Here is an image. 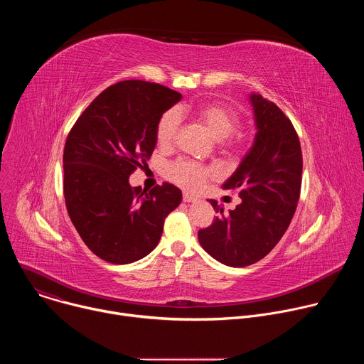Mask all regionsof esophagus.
Returning <instances> with one entry per match:
<instances>
[{
  "label": "esophagus",
  "mask_w": 364,
  "mask_h": 364,
  "mask_svg": "<svg viewBox=\"0 0 364 364\" xmlns=\"http://www.w3.org/2000/svg\"><path fill=\"white\" fill-rule=\"evenodd\" d=\"M183 200L186 201V203H196L198 198L196 197V196H193V194H188V193H184L183 194Z\"/></svg>",
  "instance_id": "34e87169"
}]
</instances>
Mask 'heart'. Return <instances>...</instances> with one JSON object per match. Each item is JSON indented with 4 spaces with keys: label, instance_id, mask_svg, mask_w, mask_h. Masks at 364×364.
Segmentation results:
<instances>
[{
    "label": "heart",
    "instance_id": "obj_1",
    "mask_svg": "<svg viewBox=\"0 0 364 364\" xmlns=\"http://www.w3.org/2000/svg\"><path fill=\"white\" fill-rule=\"evenodd\" d=\"M194 119L203 125L215 139L222 141L223 146L229 151H236L242 142L243 135H237L232 138V132L237 128L240 122V117L237 111L225 105V103H209V105H201L193 109ZM180 128V118L176 111L166 112L155 129V141L159 148L170 149L177 138ZM167 176L171 181L178 184L180 187L197 191L200 190L205 181L215 176V170L212 167L196 164L187 160H178L168 166Z\"/></svg>",
    "mask_w": 364,
    "mask_h": 364
}]
</instances>
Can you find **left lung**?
Here are the masks:
<instances>
[{
  "label": "left lung",
  "instance_id": "8db88e82",
  "mask_svg": "<svg viewBox=\"0 0 364 364\" xmlns=\"http://www.w3.org/2000/svg\"><path fill=\"white\" fill-rule=\"evenodd\" d=\"M256 135L233 176L222 186L239 193L242 203L198 230L201 247L216 261L242 268L265 257L287 232L301 191L302 152L296 131L274 102L250 95Z\"/></svg>",
  "mask_w": 364,
  "mask_h": 364
}]
</instances>
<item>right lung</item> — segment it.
Returning <instances> with one entry per match:
<instances>
[{
    "mask_svg": "<svg viewBox=\"0 0 364 364\" xmlns=\"http://www.w3.org/2000/svg\"><path fill=\"white\" fill-rule=\"evenodd\" d=\"M181 95L159 83L124 80L99 93L70 129L63 152L68 213L85 245L109 264H132L159 245L181 191H149L129 176L146 164L155 129Z\"/></svg>",
    "mask_w": 364,
    "mask_h": 364,
    "instance_id": "add662e5",
    "label": "right lung"
}]
</instances>
